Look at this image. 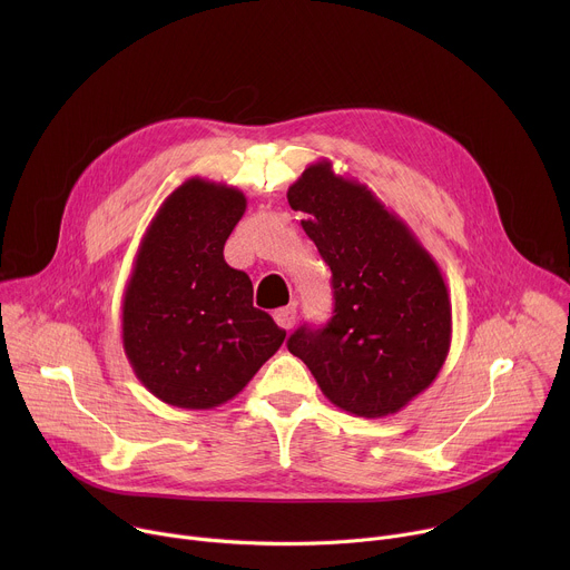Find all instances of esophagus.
I'll use <instances>...</instances> for the list:
<instances>
[{
  "instance_id": "esophagus-1",
  "label": "esophagus",
  "mask_w": 570,
  "mask_h": 570,
  "mask_svg": "<svg viewBox=\"0 0 570 570\" xmlns=\"http://www.w3.org/2000/svg\"><path fill=\"white\" fill-rule=\"evenodd\" d=\"M273 317H275V322L279 324L282 330H293V324H295V320H297V311H295L293 304H291V306H282V308H277V311L273 313Z\"/></svg>"
}]
</instances>
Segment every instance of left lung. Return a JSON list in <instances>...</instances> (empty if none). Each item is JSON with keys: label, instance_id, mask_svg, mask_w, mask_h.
<instances>
[{"label": "left lung", "instance_id": "obj_1", "mask_svg": "<svg viewBox=\"0 0 570 570\" xmlns=\"http://www.w3.org/2000/svg\"><path fill=\"white\" fill-rule=\"evenodd\" d=\"M288 205L332 268L334 315L299 327L288 352L306 363L322 394L358 417H387L440 374L451 347V299L431 253L367 185L308 165Z\"/></svg>", "mask_w": 570, "mask_h": 570}]
</instances>
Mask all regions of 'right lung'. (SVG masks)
<instances>
[{
	"label": "right lung",
	"mask_w": 570,
	"mask_h": 570,
	"mask_svg": "<svg viewBox=\"0 0 570 570\" xmlns=\"http://www.w3.org/2000/svg\"><path fill=\"white\" fill-rule=\"evenodd\" d=\"M246 205L236 187L189 178L139 243L121 302L124 352L144 387L178 409L229 401L286 338L253 306L250 277L223 257Z\"/></svg>",
	"instance_id": "1"
}]
</instances>
